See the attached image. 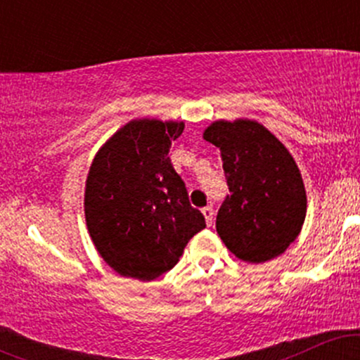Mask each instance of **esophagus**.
I'll return each instance as SVG.
<instances>
[{
	"mask_svg": "<svg viewBox=\"0 0 360 360\" xmlns=\"http://www.w3.org/2000/svg\"><path fill=\"white\" fill-rule=\"evenodd\" d=\"M201 213H203V217H205V220H206V225L212 226V223H213V214H214L212 206H206V208L201 210Z\"/></svg>",
	"mask_w": 360,
	"mask_h": 360,
	"instance_id": "1",
	"label": "esophagus"
}]
</instances>
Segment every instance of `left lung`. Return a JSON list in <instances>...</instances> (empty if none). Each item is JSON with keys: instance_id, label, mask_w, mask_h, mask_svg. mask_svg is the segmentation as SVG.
Segmentation results:
<instances>
[{"instance_id": "1", "label": "left lung", "mask_w": 360, "mask_h": 360, "mask_svg": "<svg viewBox=\"0 0 360 360\" xmlns=\"http://www.w3.org/2000/svg\"><path fill=\"white\" fill-rule=\"evenodd\" d=\"M203 139L220 150L230 189L217 214L226 249L252 264L278 257L296 240L307 217V191L292 155L249 118L217 120Z\"/></svg>"}]
</instances>
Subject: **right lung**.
Masks as SVG:
<instances>
[{
    "instance_id": "1",
    "label": "right lung",
    "mask_w": 360,
    "mask_h": 360,
    "mask_svg": "<svg viewBox=\"0 0 360 360\" xmlns=\"http://www.w3.org/2000/svg\"><path fill=\"white\" fill-rule=\"evenodd\" d=\"M183 130L184 122L131 120L103 143L91 162L86 225L103 260L120 276L159 278L206 226L169 159V148Z\"/></svg>"
}]
</instances>
